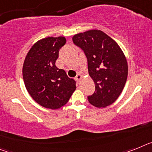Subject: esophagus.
<instances>
[{
  "label": "esophagus",
  "mask_w": 152,
  "mask_h": 152,
  "mask_svg": "<svg viewBox=\"0 0 152 152\" xmlns=\"http://www.w3.org/2000/svg\"><path fill=\"white\" fill-rule=\"evenodd\" d=\"M81 79H82V76L80 75H77V76H76V80H77V81H80Z\"/></svg>",
  "instance_id": "34e87169"
}]
</instances>
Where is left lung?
Returning <instances> with one entry per match:
<instances>
[{
	"label": "left lung",
	"mask_w": 152,
	"mask_h": 152,
	"mask_svg": "<svg viewBox=\"0 0 152 152\" xmlns=\"http://www.w3.org/2000/svg\"><path fill=\"white\" fill-rule=\"evenodd\" d=\"M74 43L84 50L88 72L95 84V92L88 100L104 108L117 100L128 76V63L115 40L99 29H91L73 36Z\"/></svg>",
	"instance_id": "1"
}]
</instances>
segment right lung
Here are the masks:
<instances>
[{
  "mask_svg": "<svg viewBox=\"0 0 152 152\" xmlns=\"http://www.w3.org/2000/svg\"><path fill=\"white\" fill-rule=\"evenodd\" d=\"M64 36L47 37L31 47L24 60L23 77L32 98L42 107L57 110L65 105L76 90L75 81L56 66Z\"/></svg>",
  "mask_w": 152,
  "mask_h": 152,
  "instance_id": "right-lung-1",
  "label": "right lung"
}]
</instances>
